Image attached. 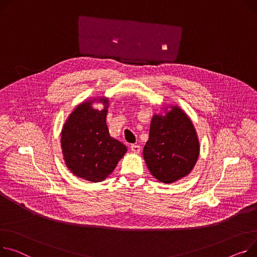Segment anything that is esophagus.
<instances>
[{
  "instance_id": "obj_1",
  "label": "esophagus",
  "mask_w": 257,
  "mask_h": 257,
  "mask_svg": "<svg viewBox=\"0 0 257 257\" xmlns=\"http://www.w3.org/2000/svg\"><path fill=\"white\" fill-rule=\"evenodd\" d=\"M131 151L135 154H139L141 152V146L139 145H131Z\"/></svg>"
}]
</instances>
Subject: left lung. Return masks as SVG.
<instances>
[{"label":"left lung","instance_id":"obj_1","mask_svg":"<svg viewBox=\"0 0 257 257\" xmlns=\"http://www.w3.org/2000/svg\"><path fill=\"white\" fill-rule=\"evenodd\" d=\"M154 113L143 151L152 176L173 184L189 175L199 156V140L191 118L180 106H162Z\"/></svg>","mask_w":257,"mask_h":257}]
</instances>
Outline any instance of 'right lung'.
I'll list each match as a JSON object with an SVG mask.
<instances>
[{"label":"right lung","instance_id":"add662e5","mask_svg":"<svg viewBox=\"0 0 257 257\" xmlns=\"http://www.w3.org/2000/svg\"><path fill=\"white\" fill-rule=\"evenodd\" d=\"M95 101L104 108L92 107ZM107 97L90 98L68 115L61 132V148L67 168L77 178L104 181L127 153V147L111 138L106 125Z\"/></svg>","mask_w":257,"mask_h":257}]
</instances>
